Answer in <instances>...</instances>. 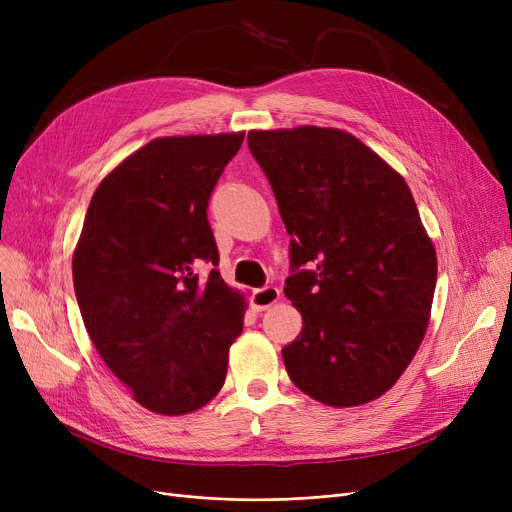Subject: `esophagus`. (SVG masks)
<instances>
[{"instance_id": "esophagus-1", "label": "esophagus", "mask_w": 512, "mask_h": 512, "mask_svg": "<svg viewBox=\"0 0 512 512\" xmlns=\"http://www.w3.org/2000/svg\"><path fill=\"white\" fill-rule=\"evenodd\" d=\"M280 299V290L276 286H263L253 290L251 294V305L257 311H265L267 307H272Z\"/></svg>"}]
</instances>
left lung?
Returning a JSON list of instances; mask_svg holds the SVG:
<instances>
[{"mask_svg":"<svg viewBox=\"0 0 512 512\" xmlns=\"http://www.w3.org/2000/svg\"><path fill=\"white\" fill-rule=\"evenodd\" d=\"M290 234L284 294L303 315L290 380L330 407L382 396L425 336L438 261L409 186L353 134L251 130Z\"/></svg>","mask_w":512,"mask_h":512,"instance_id":"8db88e82","label":"left lung"}]
</instances>
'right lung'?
<instances>
[{
  "instance_id": "obj_1",
  "label": "right lung",
  "mask_w": 512,
  "mask_h": 512,
  "mask_svg": "<svg viewBox=\"0 0 512 512\" xmlns=\"http://www.w3.org/2000/svg\"><path fill=\"white\" fill-rule=\"evenodd\" d=\"M245 132L155 139L91 199L72 280L97 353L159 415L201 409L226 380L245 301L222 280L207 205ZM214 270L207 281L194 272Z\"/></svg>"
}]
</instances>
